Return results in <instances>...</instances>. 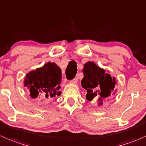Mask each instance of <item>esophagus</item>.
<instances>
[{"label":"esophagus","instance_id":"esophagus-1","mask_svg":"<svg viewBox=\"0 0 146 146\" xmlns=\"http://www.w3.org/2000/svg\"><path fill=\"white\" fill-rule=\"evenodd\" d=\"M78 80L77 78H75L73 79V80H72L71 83H73V84H76V83H78Z\"/></svg>","mask_w":146,"mask_h":146}]
</instances>
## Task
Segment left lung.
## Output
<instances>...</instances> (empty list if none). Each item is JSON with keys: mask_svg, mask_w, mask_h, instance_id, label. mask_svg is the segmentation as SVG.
<instances>
[{"mask_svg": "<svg viewBox=\"0 0 146 146\" xmlns=\"http://www.w3.org/2000/svg\"><path fill=\"white\" fill-rule=\"evenodd\" d=\"M83 78L82 87L87 90L86 99L89 101L97 100L98 106H100L104 101L108 100L117 91L115 86L117 80L111 77L108 71L99 67L93 61H88L83 68Z\"/></svg>", "mask_w": 146, "mask_h": 146, "instance_id": "8db88e82", "label": "left lung"}]
</instances>
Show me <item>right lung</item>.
Masks as SVG:
<instances>
[{
    "mask_svg": "<svg viewBox=\"0 0 146 146\" xmlns=\"http://www.w3.org/2000/svg\"><path fill=\"white\" fill-rule=\"evenodd\" d=\"M62 80L61 69L56 63L48 62L42 67L32 70L24 78V87L32 98H55L61 95L59 90Z\"/></svg>",
    "mask_w": 146,
    "mask_h": 146,
    "instance_id": "right-lung-1",
    "label": "right lung"
}]
</instances>
